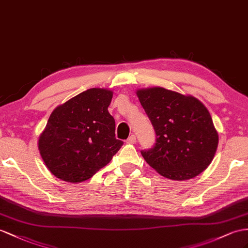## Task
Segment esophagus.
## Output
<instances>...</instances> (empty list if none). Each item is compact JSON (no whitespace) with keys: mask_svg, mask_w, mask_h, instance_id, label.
Returning <instances> with one entry per match:
<instances>
[{"mask_svg":"<svg viewBox=\"0 0 248 248\" xmlns=\"http://www.w3.org/2000/svg\"><path fill=\"white\" fill-rule=\"evenodd\" d=\"M136 142V136L135 135H131L128 139H126V143H130V144H133Z\"/></svg>","mask_w":248,"mask_h":248,"instance_id":"obj_1","label":"esophagus"}]
</instances>
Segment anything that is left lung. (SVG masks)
Segmentation results:
<instances>
[{"label": "left lung", "instance_id": "obj_1", "mask_svg": "<svg viewBox=\"0 0 248 248\" xmlns=\"http://www.w3.org/2000/svg\"><path fill=\"white\" fill-rule=\"evenodd\" d=\"M136 93L156 133L154 147L141 151L144 160L172 180L201 174L211 164L219 140L204 105L194 96L161 87Z\"/></svg>", "mask_w": 248, "mask_h": 248}]
</instances>
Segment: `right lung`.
<instances>
[{
  "instance_id": "add662e5",
  "label": "right lung",
  "mask_w": 248,
  "mask_h": 248,
  "mask_svg": "<svg viewBox=\"0 0 248 248\" xmlns=\"http://www.w3.org/2000/svg\"><path fill=\"white\" fill-rule=\"evenodd\" d=\"M113 92L92 88L56 107L39 139L41 156L55 177L81 182L111 161L124 142L108 111Z\"/></svg>"
}]
</instances>
